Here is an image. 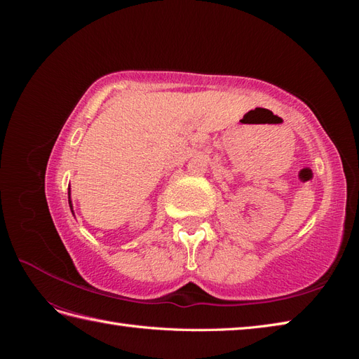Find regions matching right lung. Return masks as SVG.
I'll use <instances>...</instances> for the list:
<instances>
[{"label":"right lung","instance_id":"add662e5","mask_svg":"<svg viewBox=\"0 0 359 359\" xmlns=\"http://www.w3.org/2000/svg\"><path fill=\"white\" fill-rule=\"evenodd\" d=\"M69 205H70V210L73 212V206H72V199H70V187H69Z\"/></svg>","mask_w":359,"mask_h":359}]
</instances>
